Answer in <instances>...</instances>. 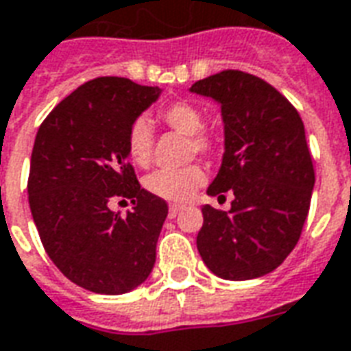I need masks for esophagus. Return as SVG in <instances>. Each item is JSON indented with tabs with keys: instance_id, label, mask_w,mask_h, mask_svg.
Masks as SVG:
<instances>
[{
	"instance_id": "34e87169",
	"label": "esophagus",
	"mask_w": 351,
	"mask_h": 351,
	"mask_svg": "<svg viewBox=\"0 0 351 351\" xmlns=\"http://www.w3.org/2000/svg\"><path fill=\"white\" fill-rule=\"evenodd\" d=\"M182 209H184L182 205H176V203H173V205L169 207V217L175 218L176 215H178V213H180V210H182Z\"/></svg>"
}]
</instances>
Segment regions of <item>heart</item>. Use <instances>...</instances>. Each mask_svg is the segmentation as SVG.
Here are the masks:
<instances>
[{"mask_svg": "<svg viewBox=\"0 0 351 351\" xmlns=\"http://www.w3.org/2000/svg\"><path fill=\"white\" fill-rule=\"evenodd\" d=\"M159 119L176 133L188 136L190 158L199 154L203 158H215L222 148V136L215 129L203 127V114L190 102L176 100L159 110ZM127 156L136 167H148L154 150V133L148 119H134L125 138ZM207 178L205 169L199 163H192L182 169H159L144 176V190L159 199L186 201L192 193L203 186Z\"/></svg>", "mask_w": 351, "mask_h": 351, "instance_id": "b5f03b06", "label": "heart"}]
</instances>
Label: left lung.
Listing matches in <instances>:
<instances>
[{
  "label": "left lung",
  "instance_id": "left-lung-1",
  "mask_svg": "<svg viewBox=\"0 0 351 351\" xmlns=\"http://www.w3.org/2000/svg\"><path fill=\"white\" fill-rule=\"evenodd\" d=\"M220 102L226 152L207 193H234L232 209L203 205L197 251L218 278L245 281L295 249L312 201V154L296 108L261 77L224 70L192 85Z\"/></svg>",
  "mask_w": 351,
  "mask_h": 351
}]
</instances>
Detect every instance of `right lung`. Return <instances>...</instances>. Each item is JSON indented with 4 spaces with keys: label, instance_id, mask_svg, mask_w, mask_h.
Instances as JSON below:
<instances>
[{
    "label": "right lung",
    "instance_id": "1",
    "mask_svg": "<svg viewBox=\"0 0 351 351\" xmlns=\"http://www.w3.org/2000/svg\"><path fill=\"white\" fill-rule=\"evenodd\" d=\"M159 87L97 77L60 100L39 125L32 150L28 201L49 258L75 285L123 295L150 276L167 218L127 161L125 138ZM135 207L121 217L114 200Z\"/></svg>",
    "mask_w": 351,
    "mask_h": 351
}]
</instances>
